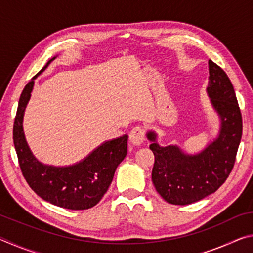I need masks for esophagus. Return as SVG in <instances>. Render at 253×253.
I'll return each instance as SVG.
<instances>
[{"instance_id": "esophagus-1", "label": "esophagus", "mask_w": 253, "mask_h": 253, "mask_svg": "<svg viewBox=\"0 0 253 253\" xmlns=\"http://www.w3.org/2000/svg\"><path fill=\"white\" fill-rule=\"evenodd\" d=\"M145 132L146 131H145V128L143 126H135L129 134L130 142L136 146H139L145 139Z\"/></svg>"}]
</instances>
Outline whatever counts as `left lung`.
<instances>
[{
	"instance_id": "8db88e82",
	"label": "left lung",
	"mask_w": 253,
	"mask_h": 253,
	"mask_svg": "<svg viewBox=\"0 0 253 253\" xmlns=\"http://www.w3.org/2000/svg\"><path fill=\"white\" fill-rule=\"evenodd\" d=\"M208 93L221 117L216 140L198 155H185L177 146L162 147L156 135L148 132L149 148L155 156L152 179L166 202L187 205L204 199L219 188L234 166L242 136V116L232 83L224 70L209 60Z\"/></svg>"
}]
</instances>
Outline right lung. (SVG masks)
Masks as SVG:
<instances>
[{
  "label": "right lung",
  "mask_w": 253,
  "mask_h": 253,
  "mask_svg": "<svg viewBox=\"0 0 253 253\" xmlns=\"http://www.w3.org/2000/svg\"><path fill=\"white\" fill-rule=\"evenodd\" d=\"M38 75L29 81L21 93L14 119L13 140L21 172L29 186L46 202L69 210L90 209L105 195L113 181L115 170L127 155L128 137L124 135L106 142L83 162L69 168H53L41 164L30 151L22 127L25 106L31 95L34 78Z\"/></svg>",
  "instance_id": "right-lung-1"
}]
</instances>
